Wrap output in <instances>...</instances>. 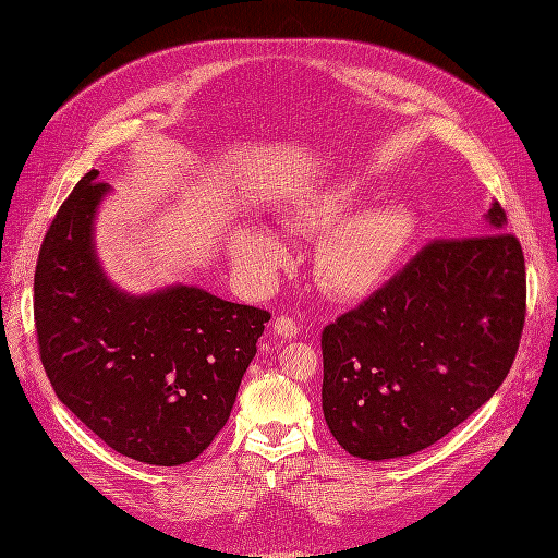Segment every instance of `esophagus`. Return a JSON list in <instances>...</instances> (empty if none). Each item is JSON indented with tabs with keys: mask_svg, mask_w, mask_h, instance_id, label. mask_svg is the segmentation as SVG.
I'll return each mask as SVG.
<instances>
[{
	"mask_svg": "<svg viewBox=\"0 0 558 558\" xmlns=\"http://www.w3.org/2000/svg\"><path fill=\"white\" fill-rule=\"evenodd\" d=\"M274 330H276V335H280V337H284V339H291V337L299 335L301 328H299V320H296V318H291V316H287V314H280V316L276 318Z\"/></svg>",
	"mask_w": 558,
	"mask_h": 558,
	"instance_id": "34e87169",
	"label": "esophagus"
}]
</instances>
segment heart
Wrapping results in <instances>:
<instances>
[{
	"label": "heart",
	"instance_id": "1",
	"mask_svg": "<svg viewBox=\"0 0 558 558\" xmlns=\"http://www.w3.org/2000/svg\"><path fill=\"white\" fill-rule=\"evenodd\" d=\"M357 201L355 183H335L287 215V223L294 230H328L316 253V276L330 294L345 299L368 294L389 276L412 230L407 213L398 205H373L348 215ZM230 251L257 282H267L287 255L282 240L267 228L240 230Z\"/></svg>",
	"mask_w": 558,
	"mask_h": 558
}]
</instances>
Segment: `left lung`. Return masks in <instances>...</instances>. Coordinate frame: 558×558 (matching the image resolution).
I'll return each mask as SVG.
<instances>
[{
  "instance_id": "left-lung-1",
  "label": "left lung",
  "mask_w": 558,
  "mask_h": 558,
  "mask_svg": "<svg viewBox=\"0 0 558 558\" xmlns=\"http://www.w3.org/2000/svg\"><path fill=\"white\" fill-rule=\"evenodd\" d=\"M488 234L434 240L320 332L324 416L353 457L421 452L500 389L524 314V255L493 203Z\"/></svg>"
}]
</instances>
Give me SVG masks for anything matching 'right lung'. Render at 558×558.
Instances as JSON below:
<instances>
[{"label":"right lung","mask_w":558,"mask_h":558,"mask_svg":"<svg viewBox=\"0 0 558 558\" xmlns=\"http://www.w3.org/2000/svg\"><path fill=\"white\" fill-rule=\"evenodd\" d=\"M97 175L76 183L40 246V360L58 400L106 446L181 465L226 425L271 314L185 284L149 296L117 289L95 255V213L110 190Z\"/></svg>","instance_id":"right-lung-1"}]
</instances>
